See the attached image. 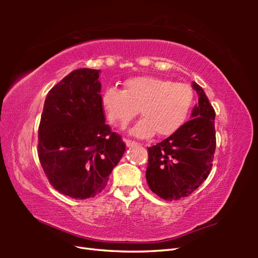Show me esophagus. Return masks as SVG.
Listing matches in <instances>:
<instances>
[{
  "label": "esophagus",
  "mask_w": 258,
  "mask_h": 258,
  "mask_svg": "<svg viewBox=\"0 0 258 258\" xmlns=\"http://www.w3.org/2000/svg\"><path fill=\"white\" fill-rule=\"evenodd\" d=\"M125 144H126V146L130 147V146H133V145H135L136 143H135L134 141H131V140H125Z\"/></svg>",
  "instance_id": "34e87169"
}]
</instances>
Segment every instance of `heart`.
I'll return each instance as SVG.
<instances>
[{
	"mask_svg": "<svg viewBox=\"0 0 258 258\" xmlns=\"http://www.w3.org/2000/svg\"><path fill=\"white\" fill-rule=\"evenodd\" d=\"M195 102L191 87L155 76H136L125 81L124 91L107 87L102 105L109 123L124 130L138 116L142 118L131 134L140 139L154 135L169 136L187 120Z\"/></svg>",
	"mask_w": 258,
	"mask_h": 258,
	"instance_id": "1",
	"label": "heart"
}]
</instances>
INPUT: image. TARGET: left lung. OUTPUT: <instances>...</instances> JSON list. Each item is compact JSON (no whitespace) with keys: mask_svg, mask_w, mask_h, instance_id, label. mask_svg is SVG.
I'll return each mask as SVG.
<instances>
[{"mask_svg":"<svg viewBox=\"0 0 258 258\" xmlns=\"http://www.w3.org/2000/svg\"><path fill=\"white\" fill-rule=\"evenodd\" d=\"M191 86L199 94L191 119L176 133L147 149V184L165 201L188 196L212 171L216 149L215 111L204 90L196 82Z\"/></svg>","mask_w":258,"mask_h":258,"instance_id":"left-lung-1","label":"left lung"}]
</instances>
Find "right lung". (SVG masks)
Instances as JSON below:
<instances>
[{
  "instance_id": "right-lung-1",
  "label": "right lung",
  "mask_w": 258,
  "mask_h": 258,
  "mask_svg": "<svg viewBox=\"0 0 258 258\" xmlns=\"http://www.w3.org/2000/svg\"><path fill=\"white\" fill-rule=\"evenodd\" d=\"M100 70L79 69L46 95L38 126L37 154L48 182L75 200L94 197L125 152L104 116Z\"/></svg>"
}]
</instances>
